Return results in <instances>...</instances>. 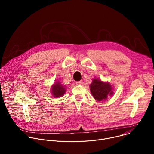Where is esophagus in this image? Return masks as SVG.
<instances>
[{
	"mask_svg": "<svg viewBox=\"0 0 154 154\" xmlns=\"http://www.w3.org/2000/svg\"><path fill=\"white\" fill-rule=\"evenodd\" d=\"M75 83H76L77 85H81V84L82 83V80H80V81L76 82H75Z\"/></svg>",
	"mask_w": 154,
	"mask_h": 154,
	"instance_id": "obj_1",
	"label": "esophagus"
}]
</instances>
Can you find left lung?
Masks as SVG:
<instances>
[{
	"mask_svg": "<svg viewBox=\"0 0 154 154\" xmlns=\"http://www.w3.org/2000/svg\"><path fill=\"white\" fill-rule=\"evenodd\" d=\"M90 87L93 96L97 101L106 100L108 95L112 96L113 93L111 84L109 82H102L99 79H94Z\"/></svg>",
	"mask_w": 154,
	"mask_h": 154,
	"instance_id": "8db88e82",
	"label": "left lung"
}]
</instances>
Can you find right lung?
<instances>
[{"label": "right lung", "mask_w": 154, "mask_h": 154, "mask_svg": "<svg viewBox=\"0 0 154 154\" xmlns=\"http://www.w3.org/2000/svg\"><path fill=\"white\" fill-rule=\"evenodd\" d=\"M64 86H63L60 82H56L51 87V93L54 97H62L66 92Z\"/></svg>", "instance_id": "1"}]
</instances>
